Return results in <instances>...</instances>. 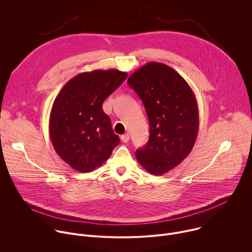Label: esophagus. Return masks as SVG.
Wrapping results in <instances>:
<instances>
[{"label":"esophagus","instance_id":"1","mask_svg":"<svg viewBox=\"0 0 252 252\" xmlns=\"http://www.w3.org/2000/svg\"><path fill=\"white\" fill-rule=\"evenodd\" d=\"M121 138H122V140H123L124 142H127V141L129 140V134H128V133H125V134H123V135L121 136Z\"/></svg>","mask_w":252,"mask_h":252}]
</instances>
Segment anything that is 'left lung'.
Returning <instances> with one entry per match:
<instances>
[{"label": "left lung", "instance_id": "1", "mask_svg": "<svg viewBox=\"0 0 252 252\" xmlns=\"http://www.w3.org/2000/svg\"><path fill=\"white\" fill-rule=\"evenodd\" d=\"M127 83L142 100L150 123V139L135 158L150 173L162 175L192 151L199 126L195 95L176 70L157 62L139 67Z\"/></svg>", "mask_w": 252, "mask_h": 252}]
</instances>
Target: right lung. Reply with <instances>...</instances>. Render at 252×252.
Here are the masks:
<instances>
[{"label":"right lung","instance_id":"obj_1","mask_svg":"<svg viewBox=\"0 0 252 252\" xmlns=\"http://www.w3.org/2000/svg\"><path fill=\"white\" fill-rule=\"evenodd\" d=\"M126 77L116 68L87 71L69 80L57 95L49 131L56 153L70 167L90 172L106 161L120 143L102 102Z\"/></svg>","mask_w":252,"mask_h":252}]
</instances>
